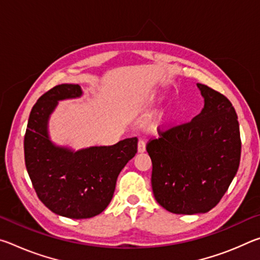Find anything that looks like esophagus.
Segmentation results:
<instances>
[{
    "label": "esophagus",
    "mask_w": 260,
    "mask_h": 260,
    "mask_svg": "<svg viewBox=\"0 0 260 260\" xmlns=\"http://www.w3.org/2000/svg\"><path fill=\"white\" fill-rule=\"evenodd\" d=\"M138 150H139V152L146 151V141H144V140H139Z\"/></svg>",
    "instance_id": "esophagus-1"
}]
</instances>
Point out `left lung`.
<instances>
[{"label": "left lung", "mask_w": 260, "mask_h": 260, "mask_svg": "<svg viewBox=\"0 0 260 260\" xmlns=\"http://www.w3.org/2000/svg\"><path fill=\"white\" fill-rule=\"evenodd\" d=\"M204 98L200 114L183 124L158 127L147 151L156 201L177 214L205 213L225 195L239 170L240 125L225 95L197 83Z\"/></svg>", "instance_id": "8db88e82"}]
</instances>
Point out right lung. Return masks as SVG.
Returning <instances> with one entry per match:
<instances>
[{"instance_id":"right-lung-1","label":"right lung","mask_w":260,"mask_h":260,"mask_svg":"<svg viewBox=\"0 0 260 260\" xmlns=\"http://www.w3.org/2000/svg\"><path fill=\"white\" fill-rule=\"evenodd\" d=\"M79 85L63 83L43 94L30 111L24 138L25 165L35 192L56 214L86 219L100 214L112 200L117 178L138 152V139L79 151L56 147L47 124L57 101L81 96Z\"/></svg>"}]
</instances>
